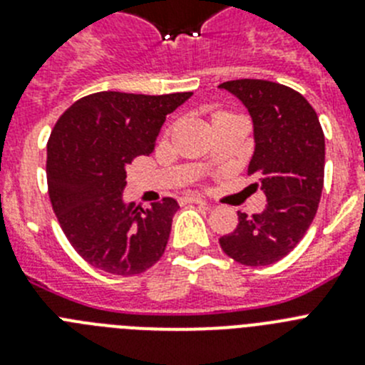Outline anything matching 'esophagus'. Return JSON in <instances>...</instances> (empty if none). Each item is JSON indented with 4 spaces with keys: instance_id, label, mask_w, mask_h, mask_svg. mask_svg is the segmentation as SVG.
<instances>
[{
    "instance_id": "obj_1",
    "label": "esophagus",
    "mask_w": 365,
    "mask_h": 365,
    "mask_svg": "<svg viewBox=\"0 0 365 365\" xmlns=\"http://www.w3.org/2000/svg\"><path fill=\"white\" fill-rule=\"evenodd\" d=\"M182 201H185V202H192V205L210 206V205H208V202H206V201H202V199H201V197H186V199H182Z\"/></svg>"
}]
</instances>
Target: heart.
Here are the masks:
<instances>
[{
    "label": "heart",
    "mask_w": 365,
    "mask_h": 365,
    "mask_svg": "<svg viewBox=\"0 0 365 365\" xmlns=\"http://www.w3.org/2000/svg\"><path fill=\"white\" fill-rule=\"evenodd\" d=\"M217 115H221V113H217ZM214 117H215V115H214Z\"/></svg>",
    "instance_id": "1"
}]
</instances>
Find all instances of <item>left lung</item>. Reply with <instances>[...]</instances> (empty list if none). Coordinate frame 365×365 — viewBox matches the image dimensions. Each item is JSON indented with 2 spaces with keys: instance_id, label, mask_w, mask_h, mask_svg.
Masks as SVG:
<instances>
[{
  "instance_id": "8db88e82",
  "label": "left lung",
  "mask_w": 365,
  "mask_h": 365,
  "mask_svg": "<svg viewBox=\"0 0 365 365\" xmlns=\"http://www.w3.org/2000/svg\"><path fill=\"white\" fill-rule=\"evenodd\" d=\"M237 96L254 122L256 175L267 197L265 210L237 212V227L219 240L222 252L247 267L272 265L302 241L324 190L325 137L318 115L298 91L269 80L221 83Z\"/></svg>"
}]
</instances>
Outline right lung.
<instances>
[{
	"label": "right lung",
	"mask_w": 365,
	"mask_h": 365,
	"mask_svg": "<svg viewBox=\"0 0 365 365\" xmlns=\"http://www.w3.org/2000/svg\"><path fill=\"white\" fill-rule=\"evenodd\" d=\"M190 96L93 93L54 124L47 143L51 205L69 243L95 269L137 276L164 254L179 205L172 197L150 208L125 205V168L153 151L166 115Z\"/></svg>",
	"instance_id": "1"
}]
</instances>
